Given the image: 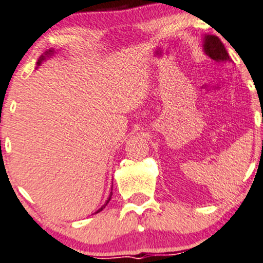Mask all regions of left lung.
<instances>
[{"label": "left lung", "mask_w": 263, "mask_h": 263, "mask_svg": "<svg viewBox=\"0 0 263 263\" xmlns=\"http://www.w3.org/2000/svg\"><path fill=\"white\" fill-rule=\"evenodd\" d=\"M203 50L211 60L222 62V61H230L229 54L225 49L224 44L221 43L217 36L215 35H206L203 39Z\"/></svg>", "instance_id": "1"}]
</instances>
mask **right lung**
I'll return each mask as SVG.
<instances>
[{
	"mask_svg": "<svg viewBox=\"0 0 263 263\" xmlns=\"http://www.w3.org/2000/svg\"><path fill=\"white\" fill-rule=\"evenodd\" d=\"M52 54H53V50H52V49L47 50V52H46V54H44V55H42V57H41V58H39V61H38V66H39V65H41V63H42V62H43V61H44V60H46V57H49V55H52ZM112 195H113V193H112V192H110L109 197H108V200H107V201H105V203H104V205H103V206H102V208H100V209H99V210H98V211H97V213H95V214L100 213V211H102V210H103V209H104V208H105V206H107V205H108V202H109V201H110V198H112Z\"/></svg>",
	"mask_w": 263,
	"mask_h": 263,
	"instance_id": "obj_1",
	"label": "right lung"
}]
</instances>
